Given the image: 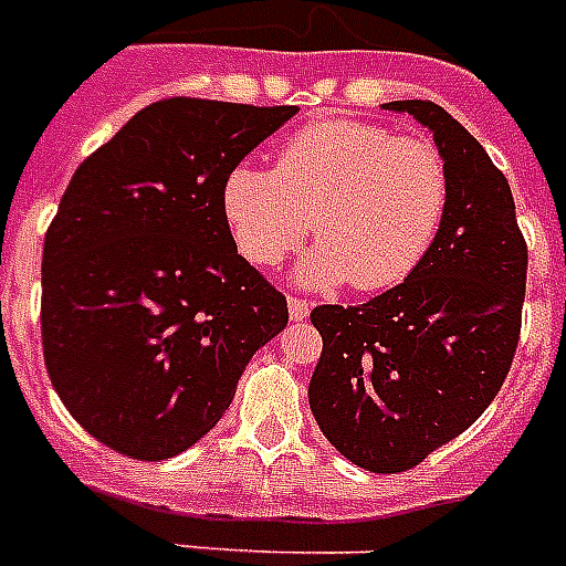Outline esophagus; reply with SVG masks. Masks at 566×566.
Listing matches in <instances>:
<instances>
[{"mask_svg":"<svg viewBox=\"0 0 566 566\" xmlns=\"http://www.w3.org/2000/svg\"><path fill=\"white\" fill-rule=\"evenodd\" d=\"M287 307H291V319L293 322L307 319V313H311V305H307V298H298V296H287Z\"/></svg>","mask_w":566,"mask_h":566,"instance_id":"esophagus-1","label":"esophagus"}]
</instances>
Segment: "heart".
I'll return each instance as SVG.
<instances>
[{
  "mask_svg": "<svg viewBox=\"0 0 566 566\" xmlns=\"http://www.w3.org/2000/svg\"><path fill=\"white\" fill-rule=\"evenodd\" d=\"M449 207V166L429 137L363 120H325L287 137L273 172L235 164L221 212L247 261L270 268L313 227L316 250L298 275L382 291L426 259Z\"/></svg>",
  "mask_w": 566,
  "mask_h": 566,
  "instance_id": "heart-1",
  "label": "heart"
}]
</instances>
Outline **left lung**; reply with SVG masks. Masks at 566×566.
I'll list each match as a JSON object with an SVG mask.
<instances>
[{
  "instance_id": "left-lung-1",
  "label": "left lung",
  "mask_w": 566,
  "mask_h": 566,
  "mask_svg": "<svg viewBox=\"0 0 566 566\" xmlns=\"http://www.w3.org/2000/svg\"><path fill=\"white\" fill-rule=\"evenodd\" d=\"M434 132L449 207L426 259L354 307H313L322 356L307 386L322 434L379 474L415 469L467 431L512 368L526 293V241L503 172L431 99L386 103Z\"/></svg>"
}]
</instances>
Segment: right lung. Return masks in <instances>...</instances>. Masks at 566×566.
Instances as JSON below:
<instances>
[{
  "instance_id": "1",
  "label": "right lung",
  "mask_w": 566,
  "mask_h": 566,
  "mask_svg": "<svg viewBox=\"0 0 566 566\" xmlns=\"http://www.w3.org/2000/svg\"><path fill=\"white\" fill-rule=\"evenodd\" d=\"M296 112L158 99L71 178L42 250V354L71 417L117 454L187 452L287 325V298L239 255L221 184Z\"/></svg>"
}]
</instances>
